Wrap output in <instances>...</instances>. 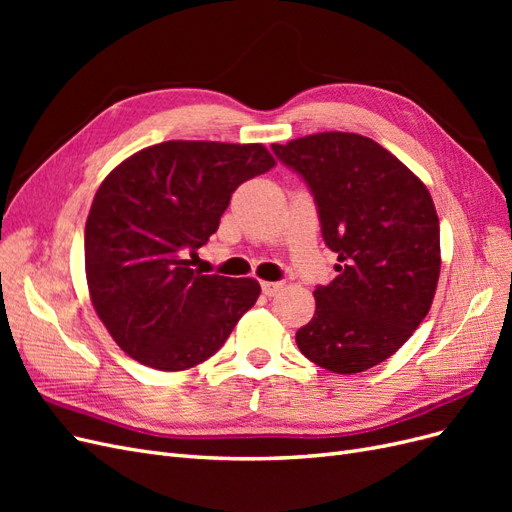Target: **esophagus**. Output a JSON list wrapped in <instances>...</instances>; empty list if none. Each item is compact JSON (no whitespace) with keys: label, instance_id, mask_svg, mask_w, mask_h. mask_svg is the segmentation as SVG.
<instances>
[{"label":"esophagus","instance_id":"obj_1","mask_svg":"<svg viewBox=\"0 0 512 512\" xmlns=\"http://www.w3.org/2000/svg\"><path fill=\"white\" fill-rule=\"evenodd\" d=\"M260 288L265 297H275V294L284 288V282H262Z\"/></svg>","mask_w":512,"mask_h":512}]
</instances>
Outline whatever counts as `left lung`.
Masks as SVG:
<instances>
[{
  "label": "left lung",
  "instance_id": "left-lung-1",
  "mask_svg": "<svg viewBox=\"0 0 512 512\" xmlns=\"http://www.w3.org/2000/svg\"><path fill=\"white\" fill-rule=\"evenodd\" d=\"M314 196L337 277L316 286L297 331L309 361L359 374L389 359L427 316L440 275V222L408 166L361 134L322 132L271 145Z\"/></svg>",
  "mask_w": 512,
  "mask_h": 512
}]
</instances>
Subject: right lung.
Returning <instances> with one entry per match:
<instances>
[{
  "mask_svg": "<svg viewBox=\"0 0 512 512\" xmlns=\"http://www.w3.org/2000/svg\"><path fill=\"white\" fill-rule=\"evenodd\" d=\"M275 166L262 145L166 141L108 175L85 224L87 286L132 359L181 371L218 352L260 286L192 269L239 185Z\"/></svg>",
  "mask_w": 512,
  "mask_h": 512,
  "instance_id": "obj_1",
  "label": "right lung"
}]
</instances>
